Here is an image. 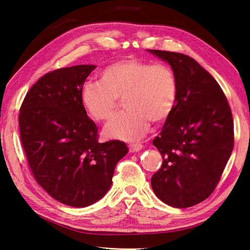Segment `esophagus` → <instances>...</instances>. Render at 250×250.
I'll return each instance as SVG.
<instances>
[{
	"label": "esophagus",
	"instance_id": "1",
	"mask_svg": "<svg viewBox=\"0 0 250 250\" xmlns=\"http://www.w3.org/2000/svg\"><path fill=\"white\" fill-rule=\"evenodd\" d=\"M128 148H129L130 152H138V151H140V150L143 149V145H142L141 143L129 144V146H128Z\"/></svg>",
	"mask_w": 250,
	"mask_h": 250
}]
</instances>
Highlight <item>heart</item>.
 <instances>
[{
	"label": "heart",
	"mask_w": 250,
	"mask_h": 250,
	"mask_svg": "<svg viewBox=\"0 0 250 250\" xmlns=\"http://www.w3.org/2000/svg\"><path fill=\"white\" fill-rule=\"evenodd\" d=\"M177 79L167 64H152L140 58L118 60L101 72L100 80L85 82L81 101L88 115L107 122L122 98L126 108L105 127L112 139H141L153 123L168 119L177 99Z\"/></svg>",
	"instance_id": "obj_1"
}]
</instances>
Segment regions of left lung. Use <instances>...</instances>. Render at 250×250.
I'll return each instance as SVG.
<instances>
[{"label": "left lung", "mask_w": 250, "mask_h": 250, "mask_svg": "<svg viewBox=\"0 0 250 250\" xmlns=\"http://www.w3.org/2000/svg\"><path fill=\"white\" fill-rule=\"evenodd\" d=\"M167 62L177 79V99L153 145L163 156L151 177L153 192L177 208L209 197L233 148V122L218 82L192 57L148 50Z\"/></svg>", "instance_id": "left-lung-1"}]
</instances>
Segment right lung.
<instances>
[{
	"label": "right lung",
	"instance_id": "1",
	"mask_svg": "<svg viewBox=\"0 0 250 250\" xmlns=\"http://www.w3.org/2000/svg\"><path fill=\"white\" fill-rule=\"evenodd\" d=\"M96 65L63 67L37 80L19 116L20 137L35 180L53 198L75 208L100 200L112 183L125 143H99L98 128L81 101Z\"/></svg>",
	"mask_w": 250,
	"mask_h": 250
}]
</instances>
